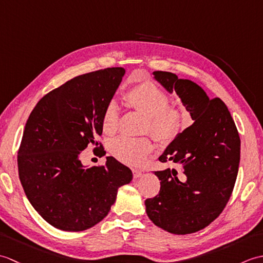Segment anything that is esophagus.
Returning a JSON list of instances; mask_svg holds the SVG:
<instances>
[{"instance_id": "obj_1", "label": "esophagus", "mask_w": 263, "mask_h": 263, "mask_svg": "<svg viewBox=\"0 0 263 263\" xmlns=\"http://www.w3.org/2000/svg\"><path fill=\"white\" fill-rule=\"evenodd\" d=\"M132 173H133V178H136V180H137V178L142 176V172L139 171V170L133 168V170H132Z\"/></svg>"}]
</instances>
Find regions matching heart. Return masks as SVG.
Returning a JSON list of instances; mask_svg holds the SVG:
<instances>
[{
  "instance_id": "1",
  "label": "heart",
  "mask_w": 263,
  "mask_h": 263,
  "mask_svg": "<svg viewBox=\"0 0 263 263\" xmlns=\"http://www.w3.org/2000/svg\"><path fill=\"white\" fill-rule=\"evenodd\" d=\"M127 103L146 116L144 130L159 142H170L180 135L184 124L183 110L171 105L168 95L153 81H142L127 89ZM119 120V108L115 102L106 105L103 114V128L113 133ZM153 150V142L147 137L121 136L111 142L110 152L126 164H138Z\"/></svg>"
}]
</instances>
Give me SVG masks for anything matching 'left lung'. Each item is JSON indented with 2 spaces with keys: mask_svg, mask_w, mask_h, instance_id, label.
Instances as JSON below:
<instances>
[{
  "mask_svg": "<svg viewBox=\"0 0 263 263\" xmlns=\"http://www.w3.org/2000/svg\"><path fill=\"white\" fill-rule=\"evenodd\" d=\"M154 76L167 91L177 93L194 122L159 157L180 171L155 172L159 193L144 204L155 225L185 235L203 230L224 210L236 182L241 139L220 98L210 99L197 83L171 72L155 71Z\"/></svg>",
  "mask_w": 263,
  "mask_h": 263,
  "instance_id": "left-lung-1",
  "label": "left lung"
}]
</instances>
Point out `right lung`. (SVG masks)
<instances>
[{"label":"right lung","mask_w":263,"mask_h":263,"mask_svg":"<svg viewBox=\"0 0 263 263\" xmlns=\"http://www.w3.org/2000/svg\"><path fill=\"white\" fill-rule=\"evenodd\" d=\"M125 73L107 68L78 76L46 93L28 117L18 152L19 178L28 200L49 225L86 231L102 221L117 190L132 172L114 157L104 166L85 167L81 153L103 133V114Z\"/></svg>","instance_id":"obj_1"}]
</instances>
